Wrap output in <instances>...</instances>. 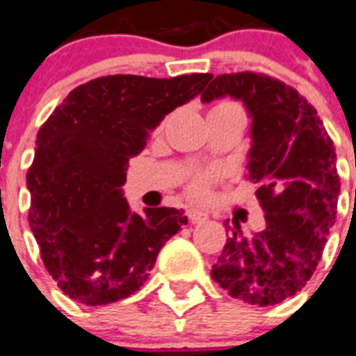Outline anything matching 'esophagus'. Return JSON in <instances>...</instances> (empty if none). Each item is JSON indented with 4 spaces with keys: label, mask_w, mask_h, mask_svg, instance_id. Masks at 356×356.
<instances>
[{
    "label": "esophagus",
    "mask_w": 356,
    "mask_h": 356,
    "mask_svg": "<svg viewBox=\"0 0 356 356\" xmlns=\"http://www.w3.org/2000/svg\"><path fill=\"white\" fill-rule=\"evenodd\" d=\"M188 216V221L193 225H197V223H204L208 219V213H204L203 210H195V208H190L186 212Z\"/></svg>",
    "instance_id": "obj_1"
}]
</instances>
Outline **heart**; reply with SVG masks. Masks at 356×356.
Returning <instances> with one entry per match:
<instances>
[{"mask_svg":"<svg viewBox=\"0 0 356 356\" xmlns=\"http://www.w3.org/2000/svg\"><path fill=\"white\" fill-rule=\"evenodd\" d=\"M219 111H241L236 102H230V100H221V102L213 104L210 113H219ZM218 179V173L213 170H201V172H193L190 175L186 183V192L188 195H192L195 199H203L210 193V188L216 183Z\"/></svg>","mask_w":356,"mask_h":356,"instance_id":"1","label":"heart"}]
</instances>
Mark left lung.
Instances as JSON below:
<instances>
[{"instance_id": "1", "label": "left lung", "mask_w": 356, "mask_h": 356, "mask_svg": "<svg viewBox=\"0 0 356 356\" xmlns=\"http://www.w3.org/2000/svg\"><path fill=\"white\" fill-rule=\"evenodd\" d=\"M230 95L252 117L247 179L258 183L265 230L243 236L234 219L212 278L234 298L276 305L302 291L316 270L337 221V153L316 109L294 88L268 74H219L203 102Z\"/></svg>"}]
</instances>
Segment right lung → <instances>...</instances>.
<instances>
[{
	"label": "right lung",
	"instance_id": "obj_1",
	"mask_svg": "<svg viewBox=\"0 0 356 356\" xmlns=\"http://www.w3.org/2000/svg\"><path fill=\"white\" fill-rule=\"evenodd\" d=\"M210 78H95L43 122L27 172L29 223L43 265L69 298L106 305L137 293L164 243L188 223L177 208L131 213L120 188L149 131Z\"/></svg>",
	"mask_w": 356,
	"mask_h": 356
}]
</instances>
